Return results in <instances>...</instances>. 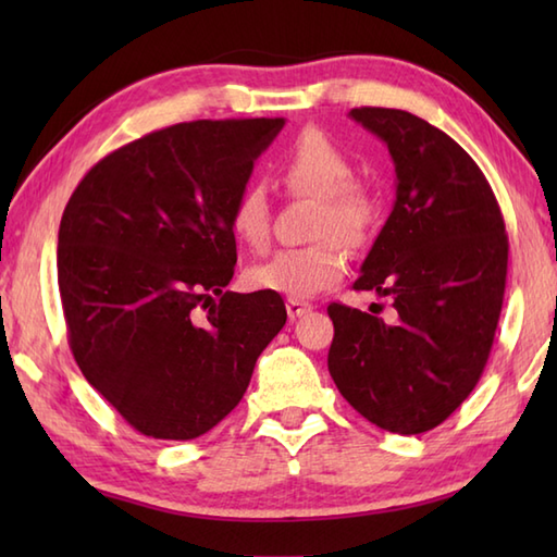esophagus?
<instances>
[{
    "label": "esophagus",
    "instance_id": "1",
    "mask_svg": "<svg viewBox=\"0 0 557 557\" xmlns=\"http://www.w3.org/2000/svg\"><path fill=\"white\" fill-rule=\"evenodd\" d=\"M311 311H313V306L309 301H301V299H289L287 301V313H289L292 321H297V318L311 313Z\"/></svg>",
    "mask_w": 557,
    "mask_h": 557
}]
</instances>
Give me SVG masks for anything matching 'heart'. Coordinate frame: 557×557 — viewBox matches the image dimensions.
Instances as JSON below:
<instances>
[{
    "instance_id": "b5f03b06",
    "label": "heart",
    "mask_w": 557,
    "mask_h": 557,
    "mask_svg": "<svg viewBox=\"0 0 557 557\" xmlns=\"http://www.w3.org/2000/svg\"><path fill=\"white\" fill-rule=\"evenodd\" d=\"M280 182L292 194L318 196L313 244L280 248L263 263L248 270L258 289L287 294L294 299L315 297L333 287L347 272V244L369 242L381 215V200L369 182L351 176V160L323 128L306 126L294 136L275 162ZM230 230L253 251L270 242V203L260 186L239 191L230 208Z\"/></svg>"
}]
</instances>
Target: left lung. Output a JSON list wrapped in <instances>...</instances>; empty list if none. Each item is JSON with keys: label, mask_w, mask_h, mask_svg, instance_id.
Returning a JSON list of instances; mask_svg holds the SVG:
<instances>
[{"label": "left lung", "mask_w": 557, "mask_h": 557, "mask_svg": "<svg viewBox=\"0 0 557 557\" xmlns=\"http://www.w3.org/2000/svg\"><path fill=\"white\" fill-rule=\"evenodd\" d=\"M349 116L385 140L395 162V208L354 282L393 299V311L330 304L327 371L363 419L417 435L441 425L486 369L510 244L488 180L441 128L405 110Z\"/></svg>", "instance_id": "obj_1"}]
</instances>
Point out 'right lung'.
Here are the masks:
<instances>
[{
	"label": "right lung",
	"instance_id": "1",
	"mask_svg": "<svg viewBox=\"0 0 557 557\" xmlns=\"http://www.w3.org/2000/svg\"><path fill=\"white\" fill-rule=\"evenodd\" d=\"M282 126L160 128L104 156L69 198L57 246L69 347L138 433H208L287 323L277 292H224L236 263L230 208Z\"/></svg>",
	"mask_w": 557,
	"mask_h": 557
}]
</instances>
